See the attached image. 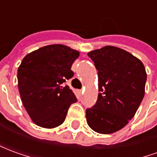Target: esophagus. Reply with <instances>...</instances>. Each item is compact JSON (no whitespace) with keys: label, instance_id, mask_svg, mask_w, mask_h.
<instances>
[{"label":"esophagus","instance_id":"esophagus-1","mask_svg":"<svg viewBox=\"0 0 157 157\" xmlns=\"http://www.w3.org/2000/svg\"><path fill=\"white\" fill-rule=\"evenodd\" d=\"M78 93L79 95H82V93H83V91H82V90H78Z\"/></svg>","mask_w":157,"mask_h":157}]
</instances>
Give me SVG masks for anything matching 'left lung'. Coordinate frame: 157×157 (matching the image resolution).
I'll return each mask as SVG.
<instances>
[{
	"instance_id": "1",
	"label": "left lung",
	"mask_w": 157,
	"mask_h": 157,
	"mask_svg": "<svg viewBox=\"0 0 157 157\" xmlns=\"http://www.w3.org/2000/svg\"><path fill=\"white\" fill-rule=\"evenodd\" d=\"M98 71V101L86 110L89 127L99 134L121 129L135 116L145 95L143 63L124 49L105 46L87 53Z\"/></svg>"
}]
</instances>
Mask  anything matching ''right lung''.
Wrapping results in <instances>:
<instances>
[{
  "label": "right lung",
  "mask_w": 157,
  "mask_h": 157,
  "mask_svg": "<svg viewBox=\"0 0 157 157\" xmlns=\"http://www.w3.org/2000/svg\"><path fill=\"white\" fill-rule=\"evenodd\" d=\"M77 50L63 44L44 46L27 55L17 70L22 104L35 124L53 128L65 121L70 106L77 102L64 82L74 75Z\"/></svg>",
  "instance_id": "right-lung-1"
}]
</instances>
